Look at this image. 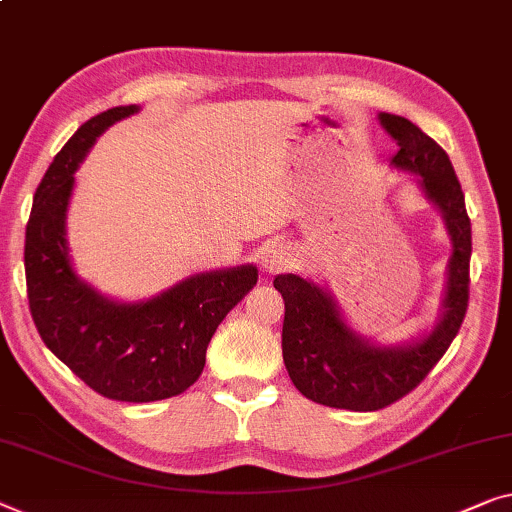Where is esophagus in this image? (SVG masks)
Segmentation results:
<instances>
[{
	"instance_id": "esophagus-1",
	"label": "esophagus",
	"mask_w": 512,
	"mask_h": 512,
	"mask_svg": "<svg viewBox=\"0 0 512 512\" xmlns=\"http://www.w3.org/2000/svg\"><path fill=\"white\" fill-rule=\"evenodd\" d=\"M261 263H263V270L267 274L286 272L288 267L295 265V254H293V249H290L288 245H283V242H270V245L263 247Z\"/></svg>"
}]
</instances>
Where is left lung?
Masks as SVG:
<instances>
[{
	"instance_id": "left-lung-1",
	"label": "left lung",
	"mask_w": 512,
	"mask_h": 512,
	"mask_svg": "<svg viewBox=\"0 0 512 512\" xmlns=\"http://www.w3.org/2000/svg\"><path fill=\"white\" fill-rule=\"evenodd\" d=\"M398 144L391 167L407 171L442 212L451 238L444 300L430 332L403 345H380L355 332L327 288L300 274H279L274 288L286 304L283 364L302 396L336 410L375 412L410 393L442 359L465 320L469 302L471 222L453 164L435 139L396 114L377 116Z\"/></svg>"
}]
</instances>
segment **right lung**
<instances>
[{
    "mask_svg": "<svg viewBox=\"0 0 512 512\" xmlns=\"http://www.w3.org/2000/svg\"><path fill=\"white\" fill-rule=\"evenodd\" d=\"M137 112L125 105L93 116L54 157L31 206L25 274L31 318L47 348L100 396L153 403L199 380L212 334L256 286L258 270L247 263L199 272L139 302L105 297L75 272L66 240L75 171L109 125Z\"/></svg>",
    "mask_w": 512,
    "mask_h": 512,
    "instance_id": "1",
    "label": "right lung"
}]
</instances>
